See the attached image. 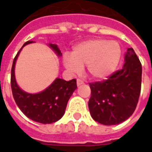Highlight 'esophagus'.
<instances>
[{"label": "esophagus", "instance_id": "obj_1", "mask_svg": "<svg viewBox=\"0 0 152 152\" xmlns=\"http://www.w3.org/2000/svg\"><path fill=\"white\" fill-rule=\"evenodd\" d=\"M76 83H77V86H81V85H83L84 84V81L83 80H81L80 79H77V80H76Z\"/></svg>", "mask_w": 152, "mask_h": 152}]
</instances>
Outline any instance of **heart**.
<instances>
[{
    "label": "heart",
    "mask_w": 152,
    "mask_h": 152,
    "mask_svg": "<svg viewBox=\"0 0 152 152\" xmlns=\"http://www.w3.org/2000/svg\"><path fill=\"white\" fill-rule=\"evenodd\" d=\"M121 57V48L116 41L105 39H91L83 41L73 48L71 54L66 53L63 63L72 73H80L82 66L94 80H104L117 67Z\"/></svg>",
    "instance_id": "heart-1"
}]
</instances>
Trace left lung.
<instances>
[{"mask_svg":"<svg viewBox=\"0 0 152 152\" xmlns=\"http://www.w3.org/2000/svg\"><path fill=\"white\" fill-rule=\"evenodd\" d=\"M124 64L108 79L89 83V101L92 118L104 125L121 124L136 109L142 84V64L133 48H129Z\"/></svg>","mask_w":152,"mask_h":152,"instance_id":"left-lung-1","label":"left lung"}]
</instances>
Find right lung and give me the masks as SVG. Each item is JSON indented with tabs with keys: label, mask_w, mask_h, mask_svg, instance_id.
<instances>
[{
	"label": "right lung",
	"mask_w": 152,
	"mask_h": 152,
	"mask_svg": "<svg viewBox=\"0 0 152 152\" xmlns=\"http://www.w3.org/2000/svg\"><path fill=\"white\" fill-rule=\"evenodd\" d=\"M31 43H33V41L28 40L24 43L23 47ZM23 47L16 54L11 69V89L15 102L23 113L32 121L41 124H51L56 122L63 117L67 102L77 88L76 80L66 81L65 80L56 78L42 92L29 94L23 91L17 85L15 75L16 60ZM50 47L58 56L62 55L61 51L56 45L50 44Z\"/></svg>",
	"instance_id": "right-lung-1"
}]
</instances>
